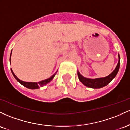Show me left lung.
<instances>
[{
  "label": "left lung",
  "mask_w": 130,
  "mask_h": 130,
  "mask_svg": "<svg viewBox=\"0 0 130 130\" xmlns=\"http://www.w3.org/2000/svg\"><path fill=\"white\" fill-rule=\"evenodd\" d=\"M120 55H119V62H118L117 65L114 71H113L110 75H109L108 76L103 77V78H95V79H91V78H85V77H83L82 75L80 74V72L78 71V72H77V74H78L79 80L84 85L91 88H100L104 87V86H106L115 78V77L116 76L117 74L118 71H119V68H120Z\"/></svg>",
  "instance_id": "8db88e82"
}]
</instances>
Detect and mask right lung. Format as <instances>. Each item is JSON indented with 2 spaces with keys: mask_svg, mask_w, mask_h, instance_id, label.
I'll return each mask as SVG.
<instances>
[{
  "mask_svg": "<svg viewBox=\"0 0 130 130\" xmlns=\"http://www.w3.org/2000/svg\"><path fill=\"white\" fill-rule=\"evenodd\" d=\"M11 54H10V62H11ZM11 72H12L14 77L16 78V80H17L18 82H20V84H21V85H23V86H24V87H26V88H29V89H38V88H40V87H43V86L47 84L48 83H49L50 82L52 81V80H53L54 77H55V75H56V72H56L55 74H54L52 76H51L50 78H47V79L38 82H24V81L21 80H20L19 78H17V77L16 76V75L14 74V72H13L12 69H11Z\"/></svg>",
  "mask_w": 130,
  "mask_h": 130,
  "instance_id": "right-lung-1",
  "label": "right lung"
}]
</instances>
